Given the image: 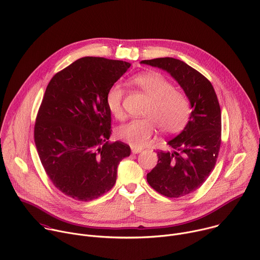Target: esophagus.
Masks as SVG:
<instances>
[{
	"mask_svg": "<svg viewBox=\"0 0 260 260\" xmlns=\"http://www.w3.org/2000/svg\"><path fill=\"white\" fill-rule=\"evenodd\" d=\"M142 151H143L142 148H138V147L132 146V152H133V153H140V152H142Z\"/></svg>",
	"mask_w": 260,
	"mask_h": 260,
	"instance_id": "1",
	"label": "esophagus"
}]
</instances>
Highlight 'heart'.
Here are the masks:
<instances>
[{
    "label": "heart",
    "mask_w": 260,
    "mask_h": 260,
    "mask_svg": "<svg viewBox=\"0 0 260 260\" xmlns=\"http://www.w3.org/2000/svg\"><path fill=\"white\" fill-rule=\"evenodd\" d=\"M132 83L149 96L145 117L134 118L120 125L117 137L135 147L146 145L158 127L164 135H176L187 126L191 116V105L187 95L175 89L174 84L158 72H146L134 76ZM125 90L115 83L107 90L105 102L110 114L122 119V102Z\"/></svg>",
    "instance_id": "obj_1"
}]
</instances>
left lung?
Segmentation results:
<instances>
[{
    "label": "left lung",
    "mask_w": 260,
    "mask_h": 260,
    "mask_svg": "<svg viewBox=\"0 0 260 260\" xmlns=\"http://www.w3.org/2000/svg\"><path fill=\"white\" fill-rule=\"evenodd\" d=\"M169 72L190 101L187 126L168 144L173 151H157V165L147 181L167 198H181L199 189L213 171L221 145V110L211 82L196 69L173 57L142 60Z\"/></svg>",
    "instance_id": "1"
}]
</instances>
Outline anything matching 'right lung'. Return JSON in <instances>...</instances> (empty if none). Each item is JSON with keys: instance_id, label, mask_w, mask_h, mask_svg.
Wrapping results in <instances>:
<instances>
[{"instance_id": "1", "label": "right lung", "mask_w": 260, "mask_h": 260, "mask_svg": "<svg viewBox=\"0 0 260 260\" xmlns=\"http://www.w3.org/2000/svg\"><path fill=\"white\" fill-rule=\"evenodd\" d=\"M129 62L85 56L48 83L34 127L41 164L67 197L89 202L114 186L119 162L129 156L122 142H109L111 114L105 96Z\"/></svg>"}]
</instances>
